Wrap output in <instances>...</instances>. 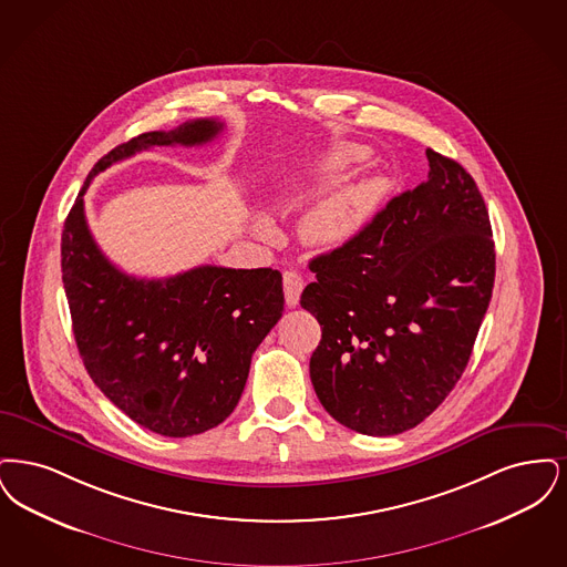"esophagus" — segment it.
<instances>
[{
  "label": "esophagus",
  "instance_id": "34e87169",
  "mask_svg": "<svg viewBox=\"0 0 567 567\" xmlns=\"http://www.w3.org/2000/svg\"><path fill=\"white\" fill-rule=\"evenodd\" d=\"M302 288H305V281H302V277L298 272H284V295H286V305L288 307H296L298 305Z\"/></svg>",
  "mask_w": 567,
  "mask_h": 567
}]
</instances>
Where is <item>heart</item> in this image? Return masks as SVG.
Masks as SVG:
<instances>
[{
	"instance_id": "1",
	"label": "heart",
	"mask_w": 567,
	"mask_h": 567,
	"mask_svg": "<svg viewBox=\"0 0 567 567\" xmlns=\"http://www.w3.org/2000/svg\"><path fill=\"white\" fill-rule=\"evenodd\" d=\"M369 148L358 144H341L326 152L316 165V172H341L362 163ZM385 195V182L370 177L346 190L320 200L302 221V235L309 244L320 247L343 246L347 239L364 224Z\"/></svg>"
}]
</instances>
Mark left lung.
<instances>
[{
	"mask_svg": "<svg viewBox=\"0 0 567 567\" xmlns=\"http://www.w3.org/2000/svg\"><path fill=\"white\" fill-rule=\"evenodd\" d=\"M430 173L343 246L309 262L300 305L321 326L309 372L349 430L394 436L432 415L468 367L495 279L492 224L460 163Z\"/></svg>",
	"mask_w": 567,
	"mask_h": 567,
	"instance_id": "1",
	"label": "left lung"
}]
</instances>
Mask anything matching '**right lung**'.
<instances>
[{
  "instance_id": "obj_1",
  "label": "right lung",
  "mask_w": 567,
  "mask_h": 567,
  "mask_svg": "<svg viewBox=\"0 0 567 567\" xmlns=\"http://www.w3.org/2000/svg\"><path fill=\"white\" fill-rule=\"evenodd\" d=\"M216 118L150 131L107 152L89 173L61 235V271L75 346L99 390L154 434L186 439L228 417L246 388L251 353L284 313L281 272L195 267L140 279L114 267L84 218L97 173L152 146H200Z\"/></svg>"
}]
</instances>
